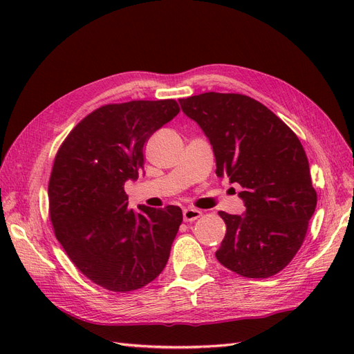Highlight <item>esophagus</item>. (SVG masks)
Listing matches in <instances>:
<instances>
[{"instance_id":"esophagus-1","label":"esophagus","mask_w":354,"mask_h":354,"mask_svg":"<svg viewBox=\"0 0 354 354\" xmlns=\"http://www.w3.org/2000/svg\"><path fill=\"white\" fill-rule=\"evenodd\" d=\"M202 216V212L196 208H186L183 209V220L185 221H195Z\"/></svg>"}]
</instances>
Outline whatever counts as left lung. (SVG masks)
I'll list each match as a JSON object with an SVG mask.
<instances>
[{
	"mask_svg": "<svg viewBox=\"0 0 354 354\" xmlns=\"http://www.w3.org/2000/svg\"><path fill=\"white\" fill-rule=\"evenodd\" d=\"M180 106L209 140L216 174L242 187L245 212H218L227 229L217 260L255 279L281 272L301 246L317 203L303 145L248 95L203 93Z\"/></svg>",
	"mask_w": 354,
	"mask_h": 354,
	"instance_id": "1",
	"label": "left lung"
}]
</instances>
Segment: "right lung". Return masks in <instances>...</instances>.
<instances>
[{"label": "right lung", "mask_w": 354, "mask_h": 354, "mask_svg": "<svg viewBox=\"0 0 354 354\" xmlns=\"http://www.w3.org/2000/svg\"><path fill=\"white\" fill-rule=\"evenodd\" d=\"M180 112L176 100L106 104L60 146L48 183L50 218L72 263L113 292L152 282L164 270L183 212L128 208L124 185L143 171V146Z\"/></svg>", "instance_id": "add662e5"}]
</instances>
